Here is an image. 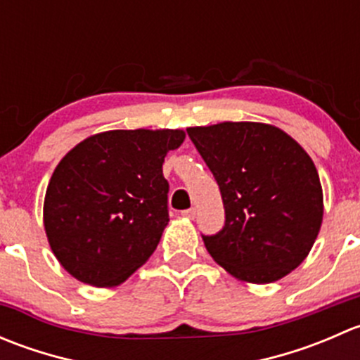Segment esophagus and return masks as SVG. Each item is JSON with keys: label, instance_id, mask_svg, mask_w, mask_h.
Returning a JSON list of instances; mask_svg holds the SVG:
<instances>
[{"label": "esophagus", "instance_id": "34e87169", "mask_svg": "<svg viewBox=\"0 0 360 360\" xmlns=\"http://www.w3.org/2000/svg\"><path fill=\"white\" fill-rule=\"evenodd\" d=\"M183 217H186V219H195V216H197V209L195 207H191V209H186L183 210Z\"/></svg>", "mask_w": 360, "mask_h": 360}]
</instances>
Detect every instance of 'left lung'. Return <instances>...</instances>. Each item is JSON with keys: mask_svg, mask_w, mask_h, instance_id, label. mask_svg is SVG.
<instances>
[{"mask_svg": "<svg viewBox=\"0 0 360 360\" xmlns=\"http://www.w3.org/2000/svg\"><path fill=\"white\" fill-rule=\"evenodd\" d=\"M186 132L223 198L224 226L202 235L214 261L252 284L291 274L310 252L324 214L307 151L266 123L223 122Z\"/></svg>", "mask_w": 360, "mask_h": 360, "instance_id": "1", "label": "left lung"}]
</instances>
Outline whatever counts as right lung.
<instances>
[{
  "mask_svg": "<svg viewBox=\"0 0 360 360\" xmlns=\"http://www.w3.org/2000/svg\"><path fill=\"white\" fill-rule=\"evenodd\" d=\"M183 141V130H108L60 160L46 188L43 223L72 277L112 288L150 259L169 223L163 160Z\"/></svg>",
  "mask_w": 360,
  "mask_h": 360,
  "instance_id": "right-lung-1",
  "label": "right lung"
}]
</instances>
